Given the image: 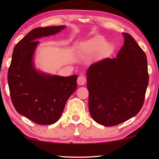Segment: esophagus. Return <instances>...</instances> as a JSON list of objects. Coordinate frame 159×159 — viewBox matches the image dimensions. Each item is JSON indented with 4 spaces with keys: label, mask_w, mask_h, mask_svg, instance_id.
<instances>
[{
    "label": "esophagus",
    "mask_w": 159,
    "mask_h": 159,
    "mask_svg": "<svg viewBox=\"0 0 159 159\" xmlns=\"http://www.w3.org/2000/svg\"><path fill=\"white\" fill-rule=\"evenodd\" d=\"M86 82V78L84 76H80L77 78V84L79 85H84Z\"/></svg>",
    "instance_id": "34e87169"
}]
</instances>
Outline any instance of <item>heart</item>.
Wrapping results in <instances>:
<instances>
[{
    "label": "heart",
    "instance_id": "obj_1",
    "mask_svg": "<svg viewBox=\"0 0 159 159\" xmlns=\"http://www.w3.org/2000/svg\"><path fill=\"white\" fill-rule=\"evenodd\" d=\"M106 45H107V42L105 38L103 37H97L80 45L78 48V53L83 57L90 56L96 53L101 48L103 47L104 50L107 49Z\"/></svg>",
    "mask_w": 159,
    "mask_h": 159
}]
</instances>
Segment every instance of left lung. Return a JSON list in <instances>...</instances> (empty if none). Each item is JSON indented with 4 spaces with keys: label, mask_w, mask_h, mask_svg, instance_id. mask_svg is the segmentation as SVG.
<instances>
[{
    "label": "left lung",
    "mask_w": 159,
    "mask_h": 159,
    "mask_svg": "<svg viewBox=\"0 0 159 159\" xmlns=\"http://www.w3.org/2000/svg\"><path fill=\"white\" fill-rule=\"evenodd\" d=\"M122 34L125 42L116 57L94 63L86 71L89 111L93 120L106 127L135 116L148 85L145 52L129 34Z\"/></svg>",
    "instance_id": "obj_1"
}]
</instances>
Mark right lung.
Returning <instances> with one entry per match:
<instances>
[{
  "label": "right lung",
  "instance_id": "right-lung-1",
  "mask_svg": "<svg viewBox=\"0 0 159 159\" xmlns=\"http://www.w3.org/2000/svg\"><path fill=\"white\" fill-rule=\"evenodd\" d=\"M66 26L38 27L14 47L8 71L11 98L19 114L38 125H48L60 118L67 100L77 89V75H51L36 69L37 40L57 34Z\"/></svg>",
  "mask_w": 159,
  "mask_h": 159
}]
</instances>
